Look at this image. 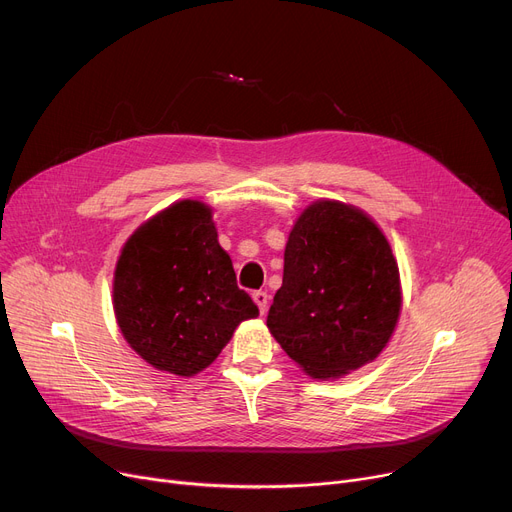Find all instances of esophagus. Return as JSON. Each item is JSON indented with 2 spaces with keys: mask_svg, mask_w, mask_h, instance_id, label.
Masks as SVG:
<instances>
[{
  "mask_svg": "<svg viewBox=\"0 0 512 512\" xmlns=\"http://www.w3.org/2000/svg\"><path fill=\"white\" fill-rule=\"evenodd\" d=\"M253 301L257 303L261 315H265L267 313V305H270V294L263 292V290H257V292H253Z\"/></svg>",
  "mask_w": 512,
  "mask_h": 512,
  "instance_id": "obj_1",
  "label": "esophagus"
}]
</instances>
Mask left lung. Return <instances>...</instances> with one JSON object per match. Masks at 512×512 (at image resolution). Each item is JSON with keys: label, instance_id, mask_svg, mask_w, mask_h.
Segmentation results:
<instances>
[{"label": "left lung", "instance_id": "left-lung-1", "mask_svg": "<svg viewBox=\"0 0 512 512\" xmlns=\"http://www.w3.org/2000/svg\"><path fill=\"white\" fill-rule=\"evenodd\" d=\"M402 309L398 263L355 207L317 199L294 222L267 328L313 380H338L380 357Z\"/></svg>", "mask_w": 512, "mask_h": 512}]
</instances>
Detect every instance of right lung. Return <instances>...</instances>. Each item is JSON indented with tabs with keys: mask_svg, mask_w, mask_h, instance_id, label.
Instances as JSON below:
<instances>
[{
	"mask_svg": "<svg viewBox=\"0 0 512 512\" xmlns=\"http://www.w3.org/2000/svg\"><path fill=\"white\" fill-rule=\"evenodd\" d=\"M112 303L124 340L159 371L193 378L259 315L236 286L213 209L182 199L134 230L120 251Z\"/></svg>",
	"mask_w": 512,
	"mask_h": 512,
	"instance_id": "1",
	"label": "right lung"
}]
</instances>
